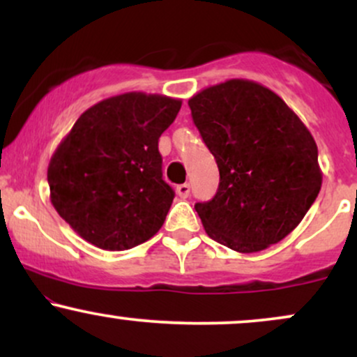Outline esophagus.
I'll list each match as a JSON object with an SVG mask.
<instances>
[{"label": "esophagus", "mask_w": 357, "mask_h": 357, "mask_svg": "<svg viewBox=\"0 0 357 357\" xmlns=\"http://www.w3.org/2000/svg\"><path fill=\"white\" fill-rule=\"evenodd\" d=\"M190 191H191V188H190V184H188V183L178 184V186H176V192H178L179 198H183V199L190 196Z\"/></svg>", "instance_id": "esophagus-1"}]
</instances>
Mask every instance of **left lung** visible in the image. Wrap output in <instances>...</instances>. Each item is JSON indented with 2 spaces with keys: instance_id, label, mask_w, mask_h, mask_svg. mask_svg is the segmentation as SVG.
<instances>
[{
  "instance_id": "obj_1",
  "label": "left lung",
  "mask_w": 357,
  "mask_h": 357,
  "mask_svg": "<svg viewBox=\"0 0 357 357\" xmlns=\"http://www.w3.org/2000/svg\"><path fill=\"white\" fill-rule=\"evenodd\" d=\"M188 105L220 169L215 198L195 204L208 236L240 253L284 240L322 186L310 130L275 92L253 80L211 85Z\"/></svg>"
}]
</instances>
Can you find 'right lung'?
Here are the masks:
<instances>
[{
	"instance_id": "1",
	"label": "right lung",
	"mask_w": 357,
	"mask_h": 357,
	"mask_svg": "<svg viewBox=\"0 0 357 357\" xmlns=\"http://www.w3.org/2000/svg\"><path fill=\"white\" fill-rule=\"evenodd\" d=\"M183 100L127 92L97 102L53 153L50 202L72 230L102 250L121 252L153 238L174 191L162 179L158 142Z\"/></svg>"
}]
</instances>
